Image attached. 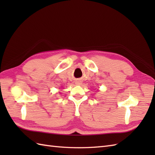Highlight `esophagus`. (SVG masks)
<instances>
[{
  "mask_svg": "<svg viewBox=\"0 0 155 155\" xmlns=\"http://www.w3.org/2000/svg\"><path fill=\"white\" fill-rule=\"evenodd\" d=\"M76 84H77V85H80L81 84V82L79 81H78L76 82Z\"/></svg>",
  "mask_w": 155,
  "mask_h": 155,
  "instance_id": "obj_1",
  "label": "esophagus"
}]
</instances>
